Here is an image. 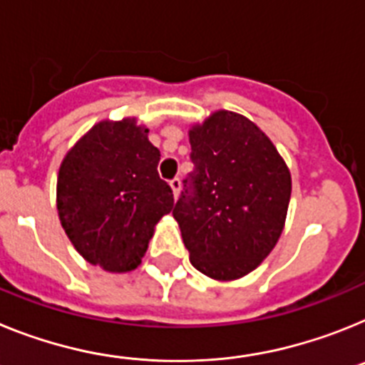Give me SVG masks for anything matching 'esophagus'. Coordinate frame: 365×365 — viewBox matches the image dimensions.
<instances>
[{
    "label": "esophagus",
    "mask_w": 365,
    "mask_h": 365,
    "mask_svg": "<svg viewBox=\"0 0 365 365\" xmlns=\"http://www.w3.org/2000/svg\"><path fill=\"white\" fill-rule=\"evenodd\" d=\"M170 187H173V192H174V198H178L180 195V189H182V180L176 176V178L170 180Z\"/></svg>",
    "instance_id": "34e87169"
}]
</instances>
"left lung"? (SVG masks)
Listing matches in <instances>:
<instances>
[{
  "mask_svg": "<svg viewBox=\"0 0 365 365\" xmlns=\"http://www.w3.org/2000/svg\"><path fill=\"white\" fill-rule=\"evenodd\" d=\"M192 173L173 215L192 266L218 281L250 274L274 250L290 202L283 158L250 119L220 112L192 126Z\"/></svg>",
  "mask_w": 365,
  "mask_h": 365,
  "instance_id": "left-lung-1",
  "label": "left lung"
}]
</instances>
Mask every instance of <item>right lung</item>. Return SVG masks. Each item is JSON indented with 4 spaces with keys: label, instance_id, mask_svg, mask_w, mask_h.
Instances as JSON below:
<instances>
[{
    "label": "right lung",
    "instance_id": "right-lung-1",
    "mask_svg": "<svg viewBox=\"0 0 365 365\" xmlns=\"http://www.w3.org/2000/svg\"><path fill=\"white\" fill-rule=\"evenodd\" d=\"M160 150L134 119L95 125L60 165L56 207L82 257L108 272L138 268L154 226L174 205Z\"/></svg>",
    "mask_w": 365,
    "mask_h": 365
}]
</instances>
